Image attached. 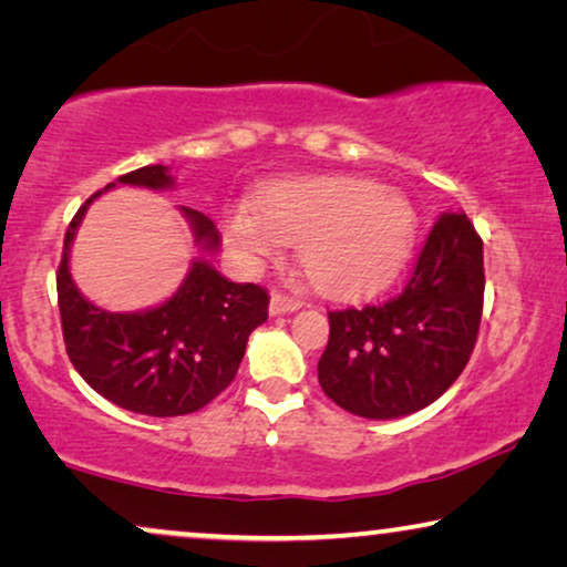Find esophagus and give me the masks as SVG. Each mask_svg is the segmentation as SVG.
<instances>
[{
  "label": "esophagus",
  "mask_w": 567,
  "mask_h": 567,
  "mask_svg": "<svg viewBox=\"0 0 567 567\" xmlns=\"http://www.w3.org/2000/svg\"><path fill=\"white\" fill-rule=\"evenodd\" d=\"M301 307L299 299L293 297H286V293L281 291H274L270 293V305H268V312L270 315H289V312H297V309Z\"/></svg>",
  "instance_id": "esophagus-1"
}]
</instances>
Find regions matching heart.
Masks as SVG:
<instances>
[{
  "label": "heart",
  "instance_id": "b5f03b06",
  "mask_svg": "<svg viewBox=\"0 0 567 567\" xmlns=\"http://www.w3.org/2000/svg\"><path fill=\"white\" fill-rule=\"evenodd\" d=\"M417 214L400 190L363 177H307L270 185L250 208L224 214V243L243 266L299 247L317 291L361 297L390 284L413 250Z\"/></svg>",
  "mask_w": 567,
  "mask_h": 567
}]
</instances>
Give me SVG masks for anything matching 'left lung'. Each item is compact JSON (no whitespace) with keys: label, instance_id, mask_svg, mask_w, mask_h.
Here are the masks:
<instances>
[{"label":"left lung","instance_id":"obj_1","mask_svg":"<svg viewBox=\"0 0 567 567\" xmlns=\"http://www.w3.org/2000/svg\"><path fill=\"white\" fill-rule=\"evenodd\" d=\"M483 239L467 214H441L398 297L328 312L317 379L348 413L390 421L436 402L467 367L483 317Z\"/></svg>","mask_w":567,"mask_h":567}]
</instances>
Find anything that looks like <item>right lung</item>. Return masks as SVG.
Segmentation results:
<instances>
[{
    "instance_id": "obj_1",
    "label": "right lung",
    "mask_w": 567,
    "mask_h": 567,
    "mask_svg": "<svg viewBox=\"0 0 567 567\" xmlns=\"http://www.w3.org/2000/svg\"><path fill=\"white\" fill-rule=\"evenodd\" d=\"M150 190L175 188L165 165H146L107 183ZM100 190L69 224L56 274L66 353L97 394L131 413L173 417L196 413L227 390L243 363L247 338L268 320V291L235 284L212 266L221 237L196 208L177 206L188 221L198 258H193L173 297L138 312H107L76 289L69 255L76 229Z\"/></svg>"
}]
</instances>
